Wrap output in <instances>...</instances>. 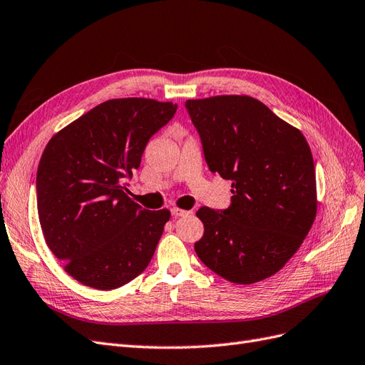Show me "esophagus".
<instances>
[{
	"label": "esophagus",
	"instance_id": "34e87169",
	"mask_svg": "<svg viewBox=\"0 0 365 365\" xmlns=\"http://www.w3.org/2000/svg\"><path fill=\"white\" fill-rule=\"evenodd\" d=\"M171 214L174 215V217H183V215H187V214H191L190 210H185V209H180V207H178V206H174L173 209H171Z\"/></svg>",
	"mask_w": 365,
	"mask_h": 365
}]
</instances>
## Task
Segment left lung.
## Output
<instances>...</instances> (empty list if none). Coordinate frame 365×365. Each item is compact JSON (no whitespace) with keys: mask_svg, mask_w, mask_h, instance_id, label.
I'll return each mask as SVG.
<instances>
[{"mask_svg":"<svg viewBox=\"0 0 365 365\" xmlns=\"http://www.w3.org/2000/svg\"><path fill=\"white\" fill-rule=\"evenodd\" d=\"M212 173L232 182V205L198 209L205 233L194 244L202 262L233 284L276 274L296 255L317 215L308 140L249 96L187 100Z\"/></svg>","mask_w":365,"mask_h":365,"instance_id":"obj_1","label":"left lung"}]
</instances>
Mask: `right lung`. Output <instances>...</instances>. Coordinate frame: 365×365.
I'll return each instance as SVG.
<instances>
[{
	"label": "right lung",
	"instance_id": "right-lung-1",
	"mask_svg": "<svg viewBox=\"0 0 365 365\" xmlns=\"http://www.w3.org/2000/svg\"><path fill=\"white\" fill-rule=\"evenodd\" d=\"M175 109L153 98L108 100L46 144L36 175L39 222L48 249L80 284L115 289L150 264L171 214L135 203L125 179Z\"/></svg>",
	"mask_w": 365,
	"mask_h": 365
}]
</instances>
